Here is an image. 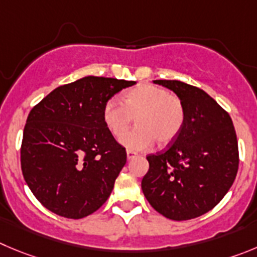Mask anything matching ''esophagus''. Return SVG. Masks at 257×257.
<instances>
[{"instance_id":"34e87169","label":"esophagus","mask_w":257,"mask_h":257,"mask_svg":"<svg viewBox=\"0 0 257 257\" xmlns=\"http://www.w3.org/2000/svg\"><path fill=\"white\" fill-rule=\"evenodd\" d=\"M137 156V153L136 152H133V151H126V158H128V160H132V158H134Z\"/></svg>"}]
</instances>
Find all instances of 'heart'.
Segmentation results:
<instances>
[{
	"label": "heart",
	"instance_id": "1",
	"mask_svg": "<svg viewBox=\"0 0 257 257\" xmlns=\"http://www.w3.org/2000/svg\"><path fill=\"white\" fill-rule=\"evenodd\" d=\"M136 116L137 126L123 133ZM102 120L114 137L129 151H145L157 142L166 146L179 136L185 121L181 100L160 86L142 83L123 95L120 100H107L102 109Z\"/></svg>",
	"mask_w": 257,
	"mask_h": 257
}]
</instances>
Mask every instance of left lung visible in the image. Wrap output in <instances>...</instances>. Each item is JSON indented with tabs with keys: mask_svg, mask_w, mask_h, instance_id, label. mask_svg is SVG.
<instances>
[{
	"mask_svg": "<svg viewBox=\"0 0 257 257\" xmlns=\"http://www.w3.org/2000/svg\"><path fill=\"white\" fill-rule=\"evenodd\" d=\"M181 100L185 121L166 150L147 156L146 199L172 220L200 217L231 189L238 170V145L231 116L205 91L177 80H155Z\"/></svg>",
	"mask_w": 257,
	"mask_h": 257,
	"instance_id": "obj_1",
	"label": "left lung"
}]
</instances>
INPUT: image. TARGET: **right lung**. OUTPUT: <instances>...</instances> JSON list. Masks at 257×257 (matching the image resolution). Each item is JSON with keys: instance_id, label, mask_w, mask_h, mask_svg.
I'll return each mask as SVG.
<instances>
[{"instance_id": "add662e5", "label": "right lung", "mask_w": 257, "mask_h": 257, "mask_svg": "<svg viewBox=\"0 0 257 257\" xmlns=\"http://www.w3.org/2000/svg\"><path fill=\"white\" fill-rule=\"evenodd\" d=\"M136 81L86 76L57 87L31 109L21 170L50 212L80 219L99 209L126 162L125 148L102 120L107 100Z\"/></svg>"}]
</instances>
